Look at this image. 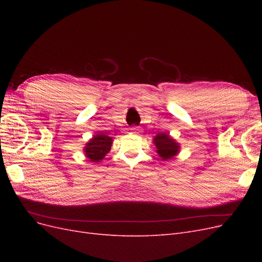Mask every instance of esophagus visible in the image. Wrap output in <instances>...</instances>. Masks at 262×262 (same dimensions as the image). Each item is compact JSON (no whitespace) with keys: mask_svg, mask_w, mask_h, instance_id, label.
I'll return each mask as SVG.
<instances>
[{"mask_svg":"<svg viewBox=\"0 0 262 262\" xmlns=\"http://www.w3.org/2000/svg\"><path fill=\"white\" fill-rule=\"evenodd\" d=\"M138 130H139V129L137 128V126H133V128H131V131H132V132H134V133H137V132H138Z\"/></svg>","mask_w":262,"mask_h":262,"instance_id":"esophagus-1","label":"esophagus"}]
</instances>
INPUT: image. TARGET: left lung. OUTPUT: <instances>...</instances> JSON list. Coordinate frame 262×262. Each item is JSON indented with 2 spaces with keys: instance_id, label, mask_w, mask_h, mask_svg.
<instances>
[{
  "instance_id": "obj_1",
  "label": "left lung",
  "mask_w": 262,
  "mask_h": 262,
  "mask_svg": "<svg viewBox=\"0 0 262 262\" xmlns=\"http://www.w3.org/2000/svg\"><path fill=\"white\" fill-rule=\"evenodd\" d=\"M153 143L156 146L157 154L162 157L163 161L171 160L179 153V143L167 133H158L154 138Z\"/></svg>"
}]
</instances>
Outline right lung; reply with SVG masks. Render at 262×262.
<instances>
[{
  "instance_id": "obj_1",
  "label": "right lung",
  "mask_w": 262,
  "mask_h": 262,
  "mask_svg": "<svg viewBox=\"0 0 262 262\" xmlns=\"http://www.w3.org/2000/svg\"><path fill=\"white\" fill-rule=\"evenodd\" d=\"M113 144V138L107 134H95L93 139L87 142L84 147L85 156L93 163H99L110 150Z\"/></svg>"
}]
</instances>
